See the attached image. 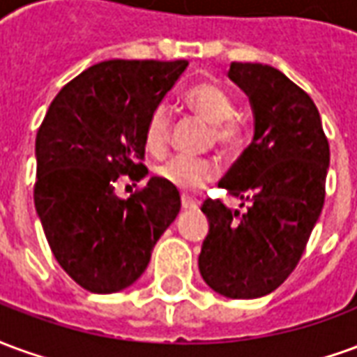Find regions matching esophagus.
<instances>
[{
    "label": "esophagus",
    "instance_id": "obj_1",
    "mask_svg": "<svg viewBox=\"0 0 357 357\" xmlns=\"http://www.w3.org/2000/svg\"><path fill=\"white\" fill-rule=\"evenodd\" d=\"M181 206L185 210H197L201 206V202L193 199V197H187V195H181Z\"/></svg>",
    "mask_w": 357,
    "mask_h": 357
}]
</instances>
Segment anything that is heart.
Segmentation results:
<instances>
[{"label": "heart", "mask_w": 357, "mask_h": 357, "mask_svg": "<svg viewBox=\"0 0 357 357\" xmlns=\"http://www.w3.org/2000/svg\"><path fill=\"white\" fill-rule=\"evenodd\" d=\"M183 102L193 114L208 122L212 139L225 153H237L247 141L245 118L235 112V97L218 82H199L183 93ZM172 130V114L166 105H156L145 126V145L151 153H162ZM158 176L179 191H195L216 178L218 164L210 158L178 155L158 166Z\"/></svg>", "instance_id": "b5f03b06"}]
</instances>
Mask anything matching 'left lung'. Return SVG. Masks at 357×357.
I'll use <instances>...</instances> for the list:
<instances>
[{
	"instance_id": "8db88e82",
	"label": "left lung",
	"mask_w": 357,
	"mask_h": 357,
	"mask_svg": "<svg viewBox=\"0 0 357 357\" xmlns=\"http://www.w3.org/2000/svg\"><path fill=\"white\" fill-rule=\"evenodd\" d=\"M229 78L250 99L255 137L218 185L250 204L202 202L210 229L199 269L227 298H258L300 262L325 202L329 141L312 97L281 70L231 63Z\"/></svg>"
}]
</instances>
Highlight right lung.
Returning <instances> with one entry per match:
<instances>
[{
    "mask_svg": "<svg viewBox=\"0 0 357 357\" xmlns=\"http://www.w3.org/2000/svg\"><path fill=\"white\" fill-rule=\"evenodd\" d=\"M187 61H105L51 101L36 135L34 204L51 252L82 289L137 281L181 201L162 178L118 199L114 181L145 178V126Z\"/></svg>",
    "mask_w": 357,
    "mask_h": 357,
    "instance_id": "add662e5",
    "label": "right lung"
}]
</instances>
